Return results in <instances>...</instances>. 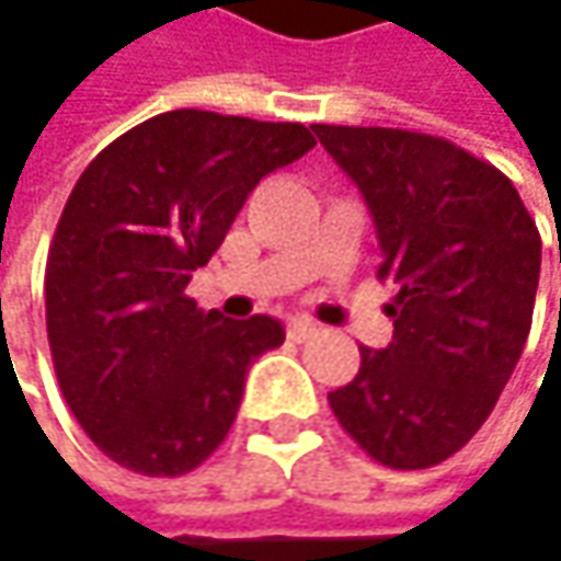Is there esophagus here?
I'll use <instances>...</instances> for the list:
<instances>
[{"mask_svg": "<svg viewBox=\"0 0 561 561\" xmlns=\"http://www.w3.org/2000/svg\"><path fill=\"white\" fill-rule=\"evenodd\" d=\"M314 334H318V324L309 321V318H293L290 324H287V336L296 340V343H306V340Z\"/></svg>", "mask_w": 561, "mask_h": 561, "instance_id": "34e87169", "label": "esophagus"}]
</instances>
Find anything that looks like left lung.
I'll return each mask as SVG.
<instances>
[{
  "label": "left lung",
  "instance_id": "1",
  "mask_svg": "<svg viewBox=\"0 0 561 561\" xmlns=\"http://www.w3.org/2000/svg\"><path fill=\"white\" fill-rule=\"evenodd\" d=\"M375 218L393 280L387 350L328 393L375 462L415 471L459 453L490 419L530 334L540 233L518 190L456 142L397 127L312 124Z\"/></svg>",
  "mask_w": 561,
  "mask_h": 561
}]
</instances>
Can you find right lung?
Masks as SVG:
<instances>
[{"label":"right lung","mask_w":561,"mask_h":561,"mask_svg":"<svg viewBox=\"0 0 561 561\" xmlns=\"http://www.w3.org/2000/svg\"><path fill=\"white\" fill-rule=\"evenodd\" d=\"M312 146L302 124L178 108L80 174L49 247L46 331L65 402L112 462L178 478L221 446L284 328L203 312L184 290L259 181Z\"/></svg>","instance_id":"obj_1"}]
</instances>
